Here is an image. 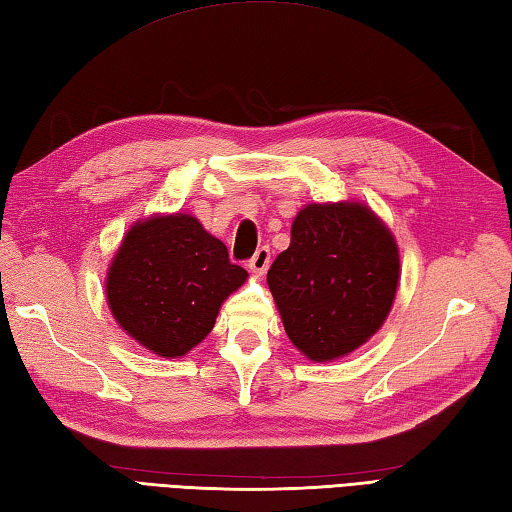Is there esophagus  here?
<instances>
[{"label": "esophagus", "instance_id": "1", "mask_svg": "<svg viewBox=\"0 0 512 512\" xmlns=\"http://www.w3.org/2000/svg\"><path fill=\"white\" fill-rule=\"evenodd\" d=\"M270 264V250L266 246L257 248V253L248 259V268L253 270L255 275H264Z\"/></svg>", "mask_w": 512, "mask_h": 512}]
</instances>
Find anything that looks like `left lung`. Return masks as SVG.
<instances>
[{"label":"left lung","mask_w":512,"mask_h":512,"mask_svg":"<svg viewBox=\"0 0 512 512\" xmlns=\"http://www.w3.org/2000/svg\"><path fill=\"white\" fill-rule=\"evenodd\" d=\"M266 282L290 342L313 362H330L366 344L386 322L399 250L366 204H308Z\"/></svg>","instance_id":"1"}]
</instances>
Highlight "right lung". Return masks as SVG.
Segmentation results:
<instances>
[{
  "mask_svg": "<svg viewBox=\"0 0 512 512\" xmlns=\"http://www.w3.org/2000/svg\"><path fill=\"white\" fill-rule=\"evenodd\" d=\"M248 273L193 215H155L128 230L106 275L115 322L159 357H182L213 330Z\"/></svg>",
  "mask_w": 512,
  "mask_h": 512,
  "instance_id": "obj_1",
  "label": "right lung"
}]
</instances>
